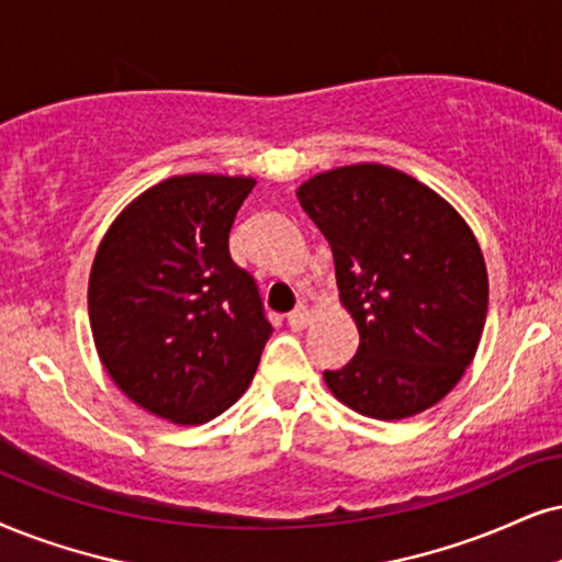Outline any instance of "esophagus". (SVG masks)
<instances>
[{
  "label": "esophagus",
  "mask_w": 562,
  "mask_h": 562,
  "mask_svg": "<svg viewBox=\"0 0 562 562\" xmlns=\"http://www.w3.org/2000/svg\"><path fill=\"white\" fill-rule=\"evenodd\" d=\"M308 318H311L308 308H305V305H297L295 311H290L288 314V324L293 326V329H303V326L308 324Z\"/></svg>",
  "instance_id": "1"
}]
</instances>
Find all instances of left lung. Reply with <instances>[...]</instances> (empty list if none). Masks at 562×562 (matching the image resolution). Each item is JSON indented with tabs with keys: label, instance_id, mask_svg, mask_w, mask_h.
<instances>
[{
	"label": "left lung",
	"instance_id": "8db88e82",
	"mask_svg": "<svg viewBox=\"0 0 562 562\" xmlns=\"http://www.w3.org/2000/svg\"><path fill=\"white\" fill-rule=\"evenodd\" d=\"M329 240L360 345L329 392L373 420H404L457 386L487 316V269L464 217L402 170L358 162L297 187Z\"/></svg>",
	"mask_w": 562,
	"mask_h": 562
}]
</instances>
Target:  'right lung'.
Returning a JSON list of instances; mask_svg holds the SVG:
<instances>
[{"instance_id": "add662e5", "label": "right lung", "mask_w": 562, "mask_h": 562, "mask_svg": "<svg viewBox=\"0 0 562 562\" xmlns=\"http://www.w3.org/2000/svg\"><path fill=\"white\" fill-rule=\"evenodd\" d=\"M254 179L189 173L155 183L111 223L88 282L98 358L162 420L225 412L257 373L272 324L228 236Z\"/></svg>"}]
</instances>
